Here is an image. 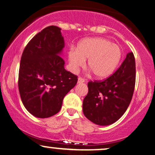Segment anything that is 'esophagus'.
Masks as SVG:
<instances>
[{"label":"esophagus","instance_id":"34e87169","mask_svg":"<svg viewBox=\"0 0 155 155\" xmlns=\"http://www.w3.org/2000/svg\"><path fill=\"white\" fill-rule=\"evenodd\" d=\"M84 82H85V80L83 79V78H81V77L78 78V83H84Z\"/></svg>","mask_w":155,"mask_h":155}]
</instances>
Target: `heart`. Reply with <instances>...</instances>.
<instances>
[{
  "mask_svg": "<svg viewBox=\"0 0 155 155\" xmlns=\"http://www.w3.org/2000/svg\"><path fill=\"white\" fill-rule=\"evenodd\" d=\"M123 52L117 44L104 38H88L81 41L77 51L69 53V59L73 70H78L88 59L87 67L94 77L104 79L112 74L120 61Z\"/></svg>",
  "mask_w": 155,
  "mask_h": 155,
  "instance_id": "b5f03b06",
  "label": "heart"
}]
</instances>
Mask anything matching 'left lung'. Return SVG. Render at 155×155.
<instances>
[{"instance_id": "left-lung-1", "label": "left lung", "mask_w": 155, "mask_h": 155, "mask_svg": "<svg viewBox=\"0 0 155 155\" xmlns=\"http://www.w3.org/2000/svg\"><path fill=\"white\" fill-rule=\"evenodd\" d=\"M135 83V57L130 52L113 74L102 81L88 82V93L83 103L84 115L96 125L114 123L128 109Z\"/></svg>"}]
</instances>
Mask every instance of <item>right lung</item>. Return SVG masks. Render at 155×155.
<instances>
[{"mask_svg": "<svg viewBox=\"0 0 155 155\" xmlns=\"http://www.w3.org/2000/svg\"><path fill=\"white\" fill-rule=\"evenodd\" d=\"M64 47L61 28L45 27L27 43L19 71V94L35 117H51L61 110L64 97L77 84L78 76L64 69L59 56Z\"/></svg>", "mask_w": 155, "mask_h": 155, "instance_id": "add662e5", "label": "right lung"}]
</instances>
